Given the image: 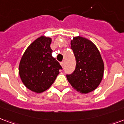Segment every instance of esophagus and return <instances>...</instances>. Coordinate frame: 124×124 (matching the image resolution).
<instances>
[{
	"label": "esophagus",
	"mask_w": 124,
	"mask_h": 124,
	"mask_svg": "<svg viewBox=\"0 0 124 124\" xmlns=\"http://www.w3.org/2000/svg\"><path fill=\"white\" fill-rule=\"evenodd\" d=\"M60 65L62 66V68H64V62H60Z\"/></svg>",
	"instance_id": "obj_1"
}]
</instances>
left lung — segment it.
I'll return each instance as SVG.
<instances>
[{"instance_id": "left-lung-1", "label": "left lung", "mask_w": 124, "mask_h": 124, "mask_svg": "<svg viewBox=\"0 0 124 124\" xmlns=\"http://www.w3.org/2000/svg\"><path fill=\"white\" fill-rule=\"evenodd\" d=\"M71 48L76 58V69L66 75L72 87L81 93H88L101 83L104 74V62L99 50L92 41L78 36L71 41Z\"/></svg>"}]
</instances>
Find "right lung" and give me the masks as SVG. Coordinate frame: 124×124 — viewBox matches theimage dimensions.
<instances>
[{"label": "right lung", "instance_id": "1", "mask_svg": "<svg viewBox=\"0 0 124 124\" xmlns=\"http://www.w3.org/2000/svg\"><path fill=\"white\" fill-rule=\"evenodd\" d=\"M52 39L41 36L25 50L19 65V75L24 85L37 93L47 90L62 70L50 48Z\"/></svg>", "mask_w": 124, "mask_h": 124}]
</instances>
